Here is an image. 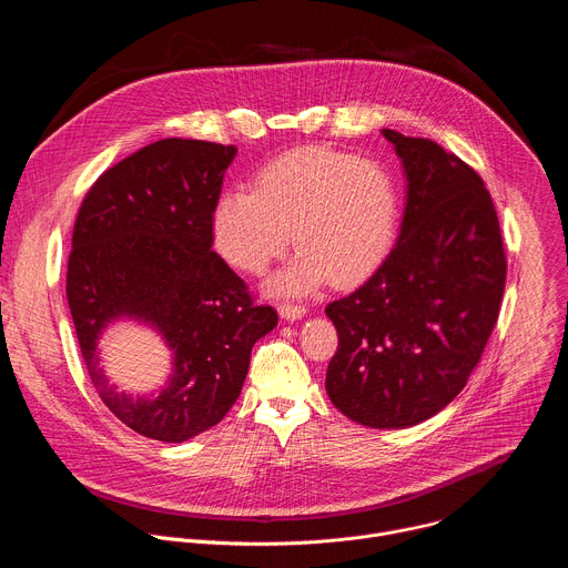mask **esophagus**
<instances>
[{"label": "esophagus", "instance_id": "34e87169", "mask_svg": "<svg viewBox=\"0 0 568 568\" xmlns=\"http://www.w3.org/2000/svg\"><path fill=\"white\" fill-rule=\"evenodd\" d=\"M278 314L285 321H298L305 314V307L303 305H294V303H281L278 305Z\"/></svg>", "mask_w": 568, "mask_h": 568}]
</instances>
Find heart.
I'll return each mask as SVG.
<instances>
[{
	"label": "heart",
	"instance_id": "b5f03b06",
	"mask_svg": "<svg viewBox=\"0 0 568 568\" xmlns=\"http://www.w3.org/2000/svg\"><path fill=\"white\" fill-rule=\"evenodd\" d=\"M399 200L393 178L373 159L328 148H298L265 164L254 191H224L211 213L217 254L263 274L292 242L298 252L270 281L274 294H307L328 278L355 285L393 247Z\"/></svg>",
	"mask_w": 568,
	"mask_h": 568
}]
</instances>
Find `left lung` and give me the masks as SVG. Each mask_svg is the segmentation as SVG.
Returning a JSON list of instances; mask_svg holds the SVG:
<instances>
[{
  "label": "left lung",
  "instance_id": "left-lung-1",
  "mask_svg": "<svg viewBox=\"0 0 568 568\" xmlns=\"http://www.w3.org/2000/svg\"><path fill=\"white\" fill-rule=\"evenodd\" d=\"M407 178L395 247L353 294L326 307L339 348L326 390L351 420L404 429L463 390L506 287L499 217L483 180L429 139L382 130Z\"/></svg>",
  "mask_w": 568,
  "mask_h": 568
}]
</instances>
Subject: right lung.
<instances>
[{"label": "right lung", "instance_id": "add662e5", "mask_svg": "<svg viewBox=\"0 0 568 568\" xmlns=\"http://www.w3.org/2000/svg\"><path fill=\"white\" fill-rule=\"evenodd\" d=\"M235 152L154 141L97 180L73 224L67 301L80 353L105 407L152 440L184 443L217 425L245 384L254 344L278 323L211 250V213ZM123 317L145 322L174 353L159 396L132 398L98 366L100 335Z\"/></svg>", "mask_w": 568, "mask_h": 568}]
</instances>
